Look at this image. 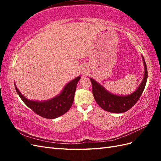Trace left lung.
<instances>
[{"label": "left lung", "mask_w": 161, "mask_h": 161, "mask_svg": "<svg viewBox=\"0 0 161 161\" xmlns=\"http://www.w3.org/2000/svg\"><path fill=\"white\" fill-rule=\"evenodd\" d=\"M142 60L145 66L144 77L137 90L129 95L121 96V95L112 94L93 79L90 78L94 98L97 104L102 109L108 112L121 114L127 111L135 105L145 89L147 80V68L143 57Z\"/></svg>", "instance_id": "obj_1"}]
</instances>
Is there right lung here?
I'll return each mask as SVG.
<instances>
[{
	"instance_id": "add662e5",
	"label": "right lung",
	"mask_w": 161,
	"mask_h": 161,
	"mask_svg": "<svg viewBox=\"0 0 161 161\" xmlns=\"http://www.w3.org/2000/svg\"><path fill=\"white\" fill-rule=\"evenodd\" d=\"M80 76L68 83L61 93L51 100L45 102L29 100L20 93L15 84V89L20 99L34 112L47 119H54L59 117L69 110L73 104L77 84Z\"/></svg>"
}]
</instances>
